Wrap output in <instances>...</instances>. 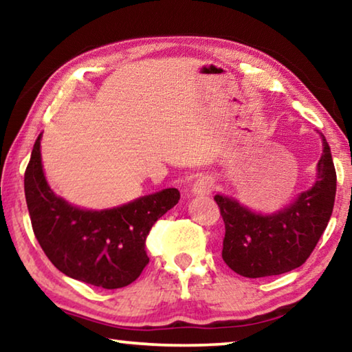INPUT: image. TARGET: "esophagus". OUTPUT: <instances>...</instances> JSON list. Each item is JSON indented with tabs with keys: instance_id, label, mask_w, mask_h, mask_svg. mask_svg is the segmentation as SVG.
I'll list each match as a JSON object with an SVG mask.
<instances>
[{
	"instance_id": "34e87169",
	"label": "esophagus",
	"mask_w": 352,
	"mask_h": 352,
	"mask_svg": "<svg viewBox=\"0 0 352 352\" xmlns=\"http://www.w3.org/2000/svg\"><path fill=\"white\" fill-rule=\"evenodd\" d=\"M212 188H214V180L211 177H199L197 180H195L194 186H192V192L195 195H208L212 192Z\"/></svg>"
}]
</instances>
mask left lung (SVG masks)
<instances>
[{"mask_svg":"<svg viewBox=\"0 0 352 352\" xmlns=\"http://www.w3.org/2000/svg\"><path fill=\"white\" fill-rule=\"evenodd\" d=\"M320 133V132H318ZM323 153L314 186L275 214H258L217 194L214 200L225 223L222 258L237 275L264 278L302 265L326 230L333 210L337 174L323 133Z\"/></svg>","mask_w":352,"mask_h":352,"instance_id":"1","label":"left lung"}]
</instances>
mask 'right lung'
<instances>
[{
	"label": "right lung",
	"instance_id": "obj_1",
	"mask_svg": "<svg viewBox=\"0 0 352 352\" xmlns=\"http://www.w3.org/2000/svg\"><path fill=\"white\" fill-rule=\"evenodd\" d=\"M35 140L25 172V195L34 234L56 269L102 289L133 283L148 264L146 237L157 220L180 200L175 188L144 195L111 210L90 211L52 192Z\"/></svg>",
	"mask_w": 352,
	"mask_h": 352
}]
</instances>
